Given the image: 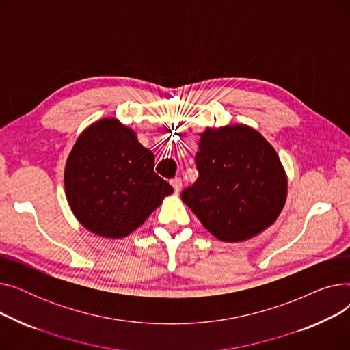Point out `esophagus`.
I'll return each mask as SVG.
<instances>
[{"label": "esophagus", "mask_w": 350, "mask_h": 350, "mask_svg": "<svg viewBox=\"0 0 350 350\" xmlns=\"http://www.w3.org/2000/svg\"><path fill=\"white\" fill-rule=\"evenodd\" d=\"M172 186H173L174 191H176V193H178V191L181 190V187H183V181H181V178H180V177L173 178V180H172Z\"/></svg>", "instance_id": "34e87169"}]
</instances>
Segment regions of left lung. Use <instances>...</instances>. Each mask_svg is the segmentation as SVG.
Masks as SVG:
<instances>
[{"label": "left lung", "mask_w": 350, "mask_h": 350, "mask_svg": "<svg viewBox=\"0 0 350 350\" xmlns=\"http://www.w3.org/2000/svg\"><path fill=\"white\" fill-rule=\"evenodd\" d=\"M198 136V178L181 200L221 241L241 243L265 231L288 194V177L272 144L247 124L206 127Z\"/></svg>", "instance_id": "left-lung-1"}]
</instances>
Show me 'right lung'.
<instances>
[{
    "mask_svg": "<svg viewBox=\"0 0 350 350\" xmlns=\"http://www.w3.org/2000/svg\"><path fill=\"white\" fill-rule=\"evenodd\" d=\"M154 156L132 127L103 118L79 135L66 159L64 183L78 221L105 238H124L173 193L154 170Z\"/></svg>",
    "mask_w": 350,
    "mask_h": 350,
    "instance_id": "obj_1",
    "label": "right lung"
}]
</instances>
